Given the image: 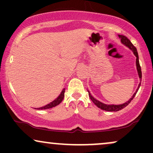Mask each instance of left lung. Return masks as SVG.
<instances>
[{
  "label": "left lung",
  "mask_w": 153,
  "mask_h": 153,
  "mask_svg": "<svg viewBox=\"0 0 153 153\" xmlns=\"http://www.w3.org/2000/svg\"><path fill=\"white\" fill-rule=\"evenodd\" d=\"M119 38L121 39V42L124 44V45H125L126 46H127L129 47V49H130L131 50H132L133 53L134 54V55L136 56L137 59H136V65H137V72H138V75H139V77H140V80H142V71H141V67L140 65V62H139V56H138V53H137V50L136 47H135L134 45H132V43L131 42L130 40L127 37H126L125 36H123V35H119ZM140 84H141V82H140V84H139V86H138V88L137 89L136 92L134 93V95H133L132 96H131V98L129 100V101H127V102L123 103V104H120V105H106V104H104V103L100 102V101H97L96 99H94V97H93L92 96H91L90 92H89L88 91V96L89 97H90V99H91V101H93L95 103V105H96L99 108H101V109L102 110H105V111H118L119 110H122V108H124V107H126L127 106L128 104H129V103L131 102V100L134 99V97L135 96V95H136L137 92L139 88H140Z\"/></svg>",
  "instance_id": "1"
}]
</instances>
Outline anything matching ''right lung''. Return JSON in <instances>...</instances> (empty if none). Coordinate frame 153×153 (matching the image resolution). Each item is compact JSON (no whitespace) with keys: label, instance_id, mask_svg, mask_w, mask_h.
<instances>
[{"label":"right lung","instance_id":"obj_1","mask_svg":"<svg viewBox=\"0 0 153 153\" xmlns=\"http://www.w3.org/2000/svg\"><path fill=\"white\" fill-rule=\"evenodd\" d=\"M65 88L63 89L62 92H61L60 95L58 96V98H57V99H56L54 101H52V102H51L50 103H49V104L46 105V106L41 107V108H38V109H47V108H52V107H54V106H57V105H59V103L62 102L63 99H64V97H65Z\"/></svg>","mask_w":153,"mask_h":153}]
</instances>
